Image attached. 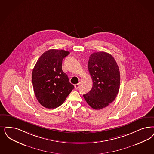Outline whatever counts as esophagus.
I'll return each instance as SVG.
<instances>
[{"mask_svg":"<svg viewBox=\"0 0 154 154\" xmlns=\"http://www.w3.org/2000/svg\"><path fill=\"white\" fill-rule=\"evenodd\" d=\"M79 86H80V82L79 84H77L75 85H74V88L75 89H77L79 88Z\"/></svg>","mask_w":154,"mask_h":154,"instance_id":"obj_1","label":"esophagus"}]
</instances>
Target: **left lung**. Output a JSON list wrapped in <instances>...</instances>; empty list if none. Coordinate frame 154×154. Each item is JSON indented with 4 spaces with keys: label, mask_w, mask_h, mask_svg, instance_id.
Instances as JSON below:
<instances>
[{
    "label": "left lung",
    "mask_w": 154,
    "mask_h": 154,
    "mask_svg": "<svg viewBox=\"0 0 154 154\" xmlns=\"http://www.w3.org/2000/svg\"><path fill=\"white\" fill-rule=\"evenodd\" d=\"M88 67L93 80V87L84 97L91 107L100 110L117 97L120 86L119 68L114 58L105 52L92 53Z\"/></svg>",
    "instance_id": "obj_1"
}]
</instances>
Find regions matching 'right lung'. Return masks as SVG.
I'll return each instance as SVG.
<instances>
[{
	"mask_svg": "<svg viewBox=\"0 0 154 154\" xmlns=\"http://www.w3.org/2000/svg\"><path fill=\"white\" fill-rule=\"evenodd\" d=\"M69 53L64 50H48L38 59L33 69L35 94L39 103L46 108L58 107L74 89L62 70L63 60Z\"/></svg>",
	"mask_w": 154,
	"mask_h": 154,
	"instance_id": "obj_1",
	"label": "right lung"
}]
</instances>
